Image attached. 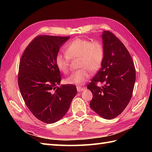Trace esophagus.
Returning <instances> with one entry per match:
<instances>
[{"label": "esophagus", "instance_id": "34e87169", "mask_svg": "<svg viewBox=\"0 0 152 152\" xmlns=\"http://www.w3.org/2000/svg\"><path fill=\"white\" fill-rule=\"evenodd\" d=\"M83 90H84V88H82V87H80V86H77V91H78V92L82 91Z\"/></svg>", "mask_w": 152, "mask_h": 152}]
</instances>
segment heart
<instances>
[{
  "label": "heart",
  "mask_w": 152,
  "mask_h": 152,
  "mask_svg": "<svg viewBox=\"0 0 152 152\" xmlns=\"http://www.w3.org/2000/svg\"><path fill=\"white\" fill-rule=\"evenodd\" d=\"M64 50L65 53H58L55 57V63L60 72L68 74L70 59L77 58L79 59L78 67L81 68L66 79V83L69 84L83 85L89 78L90 70H98L104 59V47L97 40L91 42L84 38H76L66 45Z\"/></svg>",
  "instance_id": "1"
}]
</instances>
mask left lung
<instances>
[{
	"instance_id": "1",
	"label": "left lung",
	"mask_w": 152,
	"mask_h": 152,
	"mask_svg": "<svg viewBox=\"0 0 152 152\" xmlns=\"http://www.w3.org/2000/svg\"><path fill=\"white\" fill-rule=\"evenodd\" d=\"M104 50L101 68L87 86L93 94L89 106L102 118L117 117L127 107L133 94L136 71L124 44L110 31L102 34ZM97 83L103 86L99 87Z\"/></svg>"
}]
</instances>
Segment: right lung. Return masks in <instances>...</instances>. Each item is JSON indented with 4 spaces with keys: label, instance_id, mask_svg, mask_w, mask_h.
<instances>
[{
    "label": "right lung",
    "instance_id": "right-lung-1",
    "mask_svg": "<svg viewBox=\"0 0 152 152\" xmlns=\"http://www.w3.org/2000/svg\"><path fill=\"white\" fill-rule=\"evenodd\" d=\"M69 37L40 35L25 50L19 66L18 86L32 114L40 121L53 124L69 110L77 89L60 85V71L55 57Z\"/></svg>",
    "mask_w": 152,
    "mask_h": 152
}]
</instances>
